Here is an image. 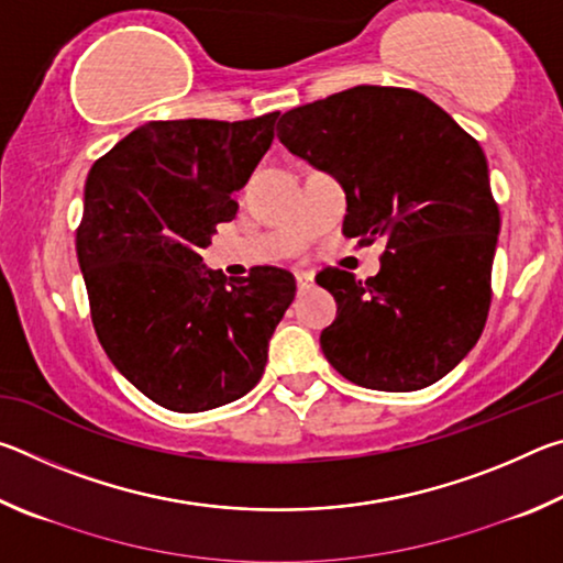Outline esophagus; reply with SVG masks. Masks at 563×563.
Segmentation results:
<instances>
[{
  "label": "esophagus",
  "mask_w": 563,
  "mask_h": 563,
  "mask_svg": "<svg viewBox=\"0 0 563 563\" xmlns=\"http://www.w3.org/2000/svg\"><path fill=\"white\" fill-rule=\"evenodd\" d=\"M312 280H316V275L308 273V271H298V273H295V283H298L300 290H308L310 285H312Z\"/></svg>",
  "instance_id": "esophagus-1"
}]
</instances>
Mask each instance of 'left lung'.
Listing matches in <instances>:
<instances>
[{"mask_svg":"<svg viewBox=\"0 0 563 563\" xmlns=\"http://www.w3.org/2000/svg\"><path fill=\"white\" fill-rule=\"evenodd\" d=\"M278 139L345 190L342 233L385 238L367 280L318 273L338 300L320 347L350 383L430 387L479 340L492 302L499 208L482 146L412 89L352 87L283 113Z\"/></svg>","mask_w":563,"mask_h":563,"instance_id":"1","label":"left lung"}]
</instances>
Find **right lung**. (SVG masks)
Segmentation results:
<instances>
[{"label": "right lung", "instance_id": "add662e5", "mask_svg": "<svg viewBox=\"0 0 563 563\" xmlns=\"http://www.w3.org/2000/svg\"><path fill=\"white\" fill-rule=\"evenodd\" d=\"M280 111L247 121H148L91 166L76 255L113 367L156 405L206 412L258 385L295 298L292 273L261 265L225 283L203 247L235 218Z\"/></svg>", "mask_w": 563, "mask_h": 563}]
</instances>
